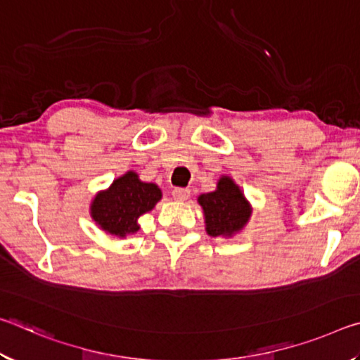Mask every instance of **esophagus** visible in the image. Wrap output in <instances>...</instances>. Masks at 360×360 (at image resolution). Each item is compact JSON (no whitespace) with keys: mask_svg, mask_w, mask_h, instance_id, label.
I'll return each instance as SVG.
<instances>
[{"mask_svg":"<svg viewBox=\"0 0 360 360\" xmlns=\"http://www.w3.org/2000/svg\"><path fill=\"white\" fill-rule=\"evenodd\" d=\"M188 193H191V191H188L187 187H174L173 188V197H174V200H178V202H184V200H187Z\"/></svg>","mask_w":360,"mask_h":360,"instance_id":"obj_1","label":"esophagus"}]
</instances>
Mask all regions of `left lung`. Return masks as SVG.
Wrapping results in <instances>:
<instances>
[{
  "mask_svg": "<svg viewBox=\"0 0 360 360\" xmlns=\"http://www.w3.org/2000/svg\"><path fill=\"white\" fill-rule=\"evenodd\" d=\"M198 203L203 208L206 231L210 236L238 233L251 217V205L230 176H222L214 192L202 193Z\"/></svg>",
  "mask_w": 360,
  "mask_h": 360,
  "instance_id": "8db88e82",
  "label": "left lung"
}]
</instances>
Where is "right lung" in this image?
<instances>
[{"label":"right lung","mask_w":360,"mask_h":360,"mask_svg":"<svg viewBox=\"0 0 360 360\" xmlns=\"http://www.w3.org/2000/svg\"><path fill=\"white\" fill-rule=\"evenodd\" d=\"M162 191L157 184L143 182L135 172H127L109 188L95 195L90 216L106 233L125 238L139 230L138 217L160 202Z\"/></svg>","instance_id":"right-lung-1"}]
</instances>
